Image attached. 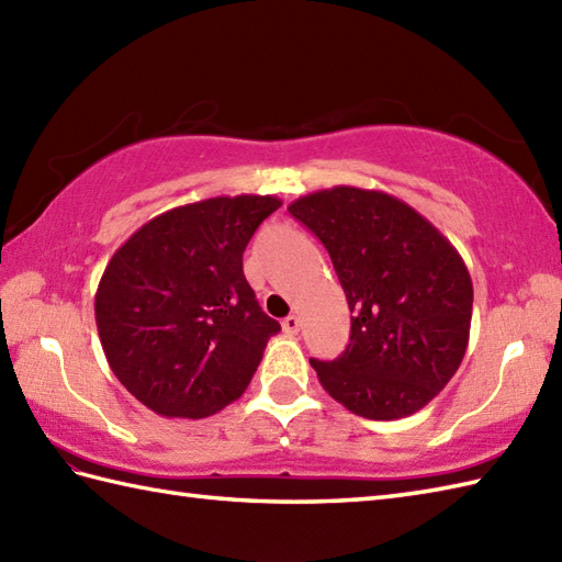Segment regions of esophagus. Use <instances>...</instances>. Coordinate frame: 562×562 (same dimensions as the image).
I'll list each match as a JSON object with an SVG mask.
<instances>
[{"label":"esophagus","mask_w":562,"mask_h":562,"mask_svg":"<svg viewBox=\"0 0 562 562\" xmlns=\"http://www.w3.org/2000/svg\"><path fill=\"white\" fill-rule=\"evenodd\" d=\"M300 326H302V321L296 316H288L282 321V330L288 333V336H296V333H300Z\"/></svg>","instance_id":"1"}]
</instances>
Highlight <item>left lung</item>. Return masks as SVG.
<instances>
[{
  "label": "left lung",
  "instance_id": "1",
  "mask_svg": "<svg viewBox=\"0 0 562 562\" xmlns=\"http://www.w3.org/2000/svg\"><path fill=\"white\" fill-rule=\"evenodd\" d=\"M288 210L326 246L352 314L338 360H308L321 386L369 420L425 408L469 345L473 284L459 250L381 190L336 186Z\"/></svg>",
  "mask_w": 562,
  "mask_h": 562
}]
</instances>
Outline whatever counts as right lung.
I'll return each mask as SVG.
<instances>
[{
    "instance_id": "1",
    "label": "right lung",
    "mask_w": 562,
    "mask_h": 562,
    "mask_svg": "<svg viewBox=\"0 0 562 562\" xmlns=\"http://www.w3.org/2000/svg\"><path fill=\"white\" fill-rule=\"evenodd\" d=\"M282 205L272 195L173 207L115 250L97 290L113 374L149 411L200 420L236 401L280 324L244 278V250Z\"/></svg>"
}]
</instances>
